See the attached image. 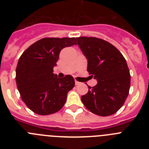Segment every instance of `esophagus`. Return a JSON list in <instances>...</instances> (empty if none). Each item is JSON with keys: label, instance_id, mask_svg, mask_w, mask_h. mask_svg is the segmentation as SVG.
Masks as SVG:
<instances>
[{"label": "esophagus", "instance_id": "34e87169", "mask_svg": "<svg viewBox=\"0 0 149 149\" xmlns=\"http://www.w3.org/2000/svg\"><path fill=\"white\" fill-rule=\"evenodd\" d=\"M80 84V83L78 82V81H75V85H78V84Z\"/></svg>", "mask_w": 149, "mask_h": 149}]
</instances>
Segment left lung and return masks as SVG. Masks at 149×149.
I'll list each match as a JSON object with an SVG mask.
<instances>
[{
	"instance_id": "obj_1",
	"label": "left lung",
	"mask_w": 149,
	"mask_h": 149,
	"mask_svg": "<svg viewBox=\"0 0 149 149\" xmlns=\"http://www.w3.org/2000/svg\"><path fill=\"white\" fill-rule=\"evenodd\" d=\"M79 48L87 60V71L97 84L81 96L84 106L101 116L116 113L129 93L131 75L125 59L113 45L95 37L77 38Z\"/></svg>"
}]
</instances>
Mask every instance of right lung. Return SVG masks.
I'll list each match as a JSON object with an SVG mask.
<instances>
[{
	"mask_svg": "<svg viewBox=\"0 0 149 149\" xmlns=\"http://www.w3.org/2000/svg\"><path fill=\"white\" fill-rule=\"evenodd\" d=\"M75 44V38H44L20 56L15 71L17 87L22 101L35 113H54L65 104L74 80L72 75L59 78L53 68L61 50Z\"/></svg>",
	"mask_w": 149,
	"mask_h": 149,
	"instance_id": "add662e5",
	"label": "right lung"
}]
</instances>
